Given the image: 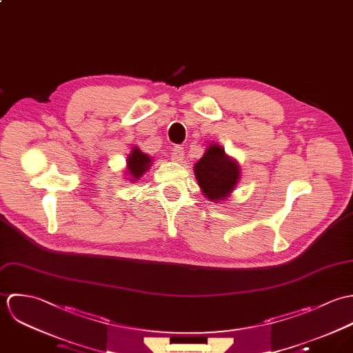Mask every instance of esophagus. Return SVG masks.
<instances>
[{
	"label": "esophagus",
	"mask_w": 353,
	"mask_h": 353,
	"mask_svg": "<svg viewBox=\"0 0 353 353\" xmlns=\"http://www.w3.org/2000/svg\"><path fill=\"white\" fill-rule=\"evenodd\" d=\"M172 159L176 161V162H181L184 159V148L180 147V145H176L173 150H172Z\"/></svg>",
	"instance_id": "34e87169"
}]
</instances>
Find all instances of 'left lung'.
Returning a JSON list of instances; mask_svg holds the SVG:
<instances>
[{"label": "left lung", "instance_id": "8db88e82", "mask_svg": "<svg viewBox=\"0 0 353 353\" xmlns=\"http://www.w3.org/2000/svg\"><path fill=\"white\" fill-rule=\"evenodd\" d=\"M194 172L203 195L212 202H223L240 180L237 162L228 157L219 144L208 147Z\"/></svg>", "mask_w": 353, "mask_h": 353}]
</instances>
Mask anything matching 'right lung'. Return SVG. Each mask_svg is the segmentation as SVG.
<instances>
[{
    "instance_id": "add662e5",
    "label": "right lung",
    "mask_w": 353,
    "mask_h": 353,
    "mask_svg": "<svg viewBox=\"0 0 353 353\" xmlns=\"http://www.w3.org/2000/svg\"><path fill=\"white\" fill-rule=\"evenodd\" d=\"M151 166V157L141 152L139 147H134L131 154L127 158V172L130 174L131 181L139 180L143 173L148 170Z\"/></svg>"
}]
</instances>
